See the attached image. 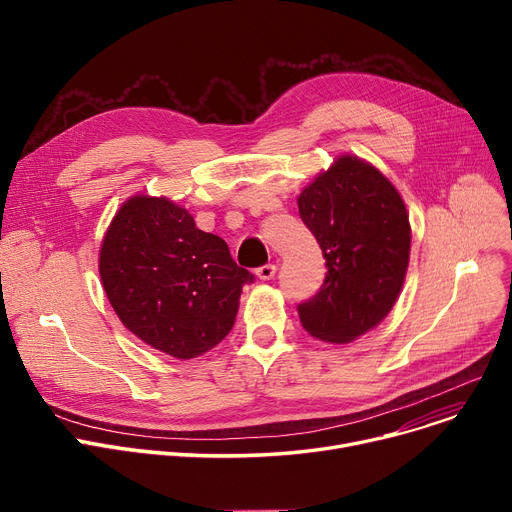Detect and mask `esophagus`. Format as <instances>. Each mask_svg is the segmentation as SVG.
<instances>
[{"mask_svg":"<svg viewBox=\"0 0 512 512\" xmlns=\"http://www.w3.org/2000/svg\"><path fill=\"white\" fill-rule=\"evenodd\" d=\"M255 274H257L259 280H272L276 276V265L274 263H265V265L257 267Z\"/></svg>","mask_w":512,"mask_h":512,"instance_id":"1","label":"esophagus"}]
</instances>
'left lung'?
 Instances as JSON below:
<instances>
[{
  "mask_svg": "<svg viewBox=\"0 0 512 512\" xmlns=\"http://www.w3.org/2000/svg\"><path fill=\"white\" fill-rule=\"evenodd\" d=\"M299 213L328 267L321 288L297 307L301 324L319 340L351 342L390 313L405 282V203L384 174L342 155L301 193Z\"/></svg>",
  "mask_w": 512,
  "mask_h": 512,
  "instance_id": "1",
  "label": "left lung"
}]
</instances>
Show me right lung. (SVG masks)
<instances>
[{
	"label": "right lung",
	"instance_id": "right-lung-1",
	"mask_svg": "<svg viewBox=\"0 0 512 512\" xmlns=\"http://www.w3.org/2000/svg\"><path fill=\"white\" fill-rule=\"evenodd\" d=\"M99 274L122 324L176 359H193L234 326L242 286L226 240L168 199L126 201L103 238Z\"/></svg>",
	"mask_w": 512,
	"mask_h": 512
}]
</instances>
